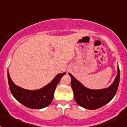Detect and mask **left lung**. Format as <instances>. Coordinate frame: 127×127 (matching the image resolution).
Masks as SVG:
<instances>
[{
	"instance_id": "1",
	"label": "left lung",
	"mask_w": 127,
	"mask_h": 127,
	"mask_svg": "<svg viewBox=\"0 0 127 127\" xmlns=\"http://www.w3.org/2000/svg\"><path fill=\"white\" fill-rule=\"evenodd\" d=\"M71 86L76 103L84 108L96 109L110 102L116 95L120 83V69L118 68L116 78L109 87L102 90H90L85 88L71 74Z\"/></svg>"
}]
</instances>
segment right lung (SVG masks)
Segmentation results:
<instances>
[{
	"mask_svg": "<svg viewBox=\"0 0 127 127\" xmlns=\"http://www.w3.org/2000/svg\"><path fill=\"white\" fill-rule=\"evenodd\" d=\"M65 74V72L58 74L50 83L37 90H28L17 86L12 81L9 72L7 78L11 94L19 102L30 109H42L51 104L56 87Z\"/></svg>",
	"mask_w": 127,
	"mask_h": 127,
	"instance_id": "obj_1",
	"label": "right lung"
}]
</instances>
